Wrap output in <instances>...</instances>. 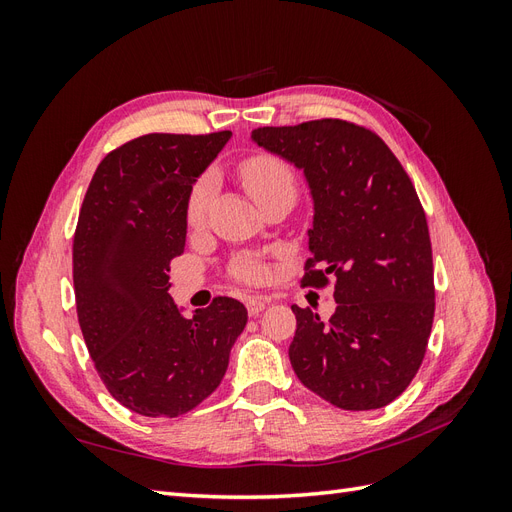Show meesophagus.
Masks as SVG:
<instances>
[{
  "mask_svg": "<svg viewBox=\"0 0 512 512\" xmlns=\"http://www.w3.org/2000/svg\"><path fill=\"white\" fill-rule=\"evenodd\" d=\"M245 307H247V314L250 316H258L262 309L267 307V299H262V297H250V299H245Z\"/></svg>",
  "mask_w": 512,
  "mask_h": 512,
  "instance_id": "esophagus-1",
  "label": "esophagus"
}]
</instances>
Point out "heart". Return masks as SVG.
<instances>
[{"mask_svg": "<svg viewBox=\"0 0 512 512\" xmlns=\"http://www.w3.org/2000/svg\"><path fill=\"white\" fill-rule=\"evenodd\" d=\"M241 177L245 181L247 192L260 205L262 200L277 192H294V175L288 164L275 156H254L241 166ZM213 175H203L188 194V205H185V220L192 228L203 226L207 207L213 196ZM235 275L245 282H256L262 275L260 262L254 258H239L235 265Z\"/></svg>", "mask_w": 512, "mask_h": 512, "instance_id": "obj_1", "label": "heart"}]
</instances>
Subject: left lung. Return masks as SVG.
Returning <instances> with one entry per match:
<instances>
[{
	"label": "left lung",
	"mask_w": 512,
	"mask_h": 512,
	"mask_svg": "<svg viewBox=\"0 0 512 512\" xmlns=\"http://www.w3.org/2000/svg\"><path fill=\"white\" fill-rule=\"evenodd\" d=\"M252 141L309 185L303 286L335 280L329 322L292 305L294 374L342 410L391 404L423 363L436 309L429 228L410 177L378 134L342 119L258 128Z\"/></svg>",
	"instance_id": "obj_1"
}]
</instances>
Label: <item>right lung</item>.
<instances>
[{"label": "right lung", "instance_id": "right-lung-1", "mask_svg": "<svg viewBox=\"0 0 512 512\" xmlns=\"http://www.w3.org/2000/svg\"><path fill=\"white\" fill-rule=\"evenodd\" d=\"M230 136H138L108 153L87 188L72 245L76 314L108 393L136 414L196 408L220 386L245 329L237 299L218 297L185 318L168 294L188 194Z\"/></svg>", "mask_w": 512, "mask_h": 512}]
</instances>
